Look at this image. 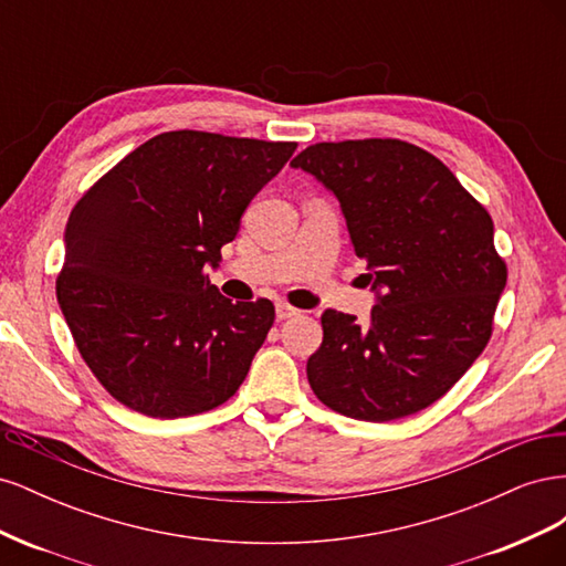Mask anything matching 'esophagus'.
<instances>
[{
    "mask_svg": "<svg viewBox=\"0 0 566 566\" xmlns=\"http://www.w3.org/2000/svg\"><path fill=\"white\" fill-rule=\"evenodd\" d=\"M300 310H295V306H290L287 302H276V316L283 321V318H293L297 316Z\"/></svg>",
    "mask_w": 566,
    "mask_h": 566,
    "instance_id": "obj_1",
    "label": "esophagus"
}]
</instances>
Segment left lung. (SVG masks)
<instances>
[{
  "label": "left lung",
  "instance_id": "1",
  "mask_svg": "<svg viewBox=\"0 0 566 566\" xmlns=\"http://www.w3.org/2000/svg\"><path fill=\"white\" fill-rule=\"evenodd\" d=\"M290 165L337 196L378 290L368 325L323 312V342L306 361L314 394L366 422L432 406L493 333L507 266L491 214L432 153L399 139L323 142Z\"/></svg>",
  "mask_w": 566,
  "mask_h": 566
}]
</instances>
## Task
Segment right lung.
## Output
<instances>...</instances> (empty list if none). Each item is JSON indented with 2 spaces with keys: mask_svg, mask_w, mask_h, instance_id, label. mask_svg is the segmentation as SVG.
Returning <instances> with one entry per match:
<instances>
[{
  "mask_svg": "<svg viewBox=\"0 0 566 566\" xmlns=\"http://www.w3.org/2000/svg\"><path fill=\"white\" fill-rule=\"evenodd\" d=\"M295 142L179 129L153 136L75 202L56 297L75 347L115 401L186 418L229 401L276 318L210 283L250 200Z\"/></svg>",
  "mask_w": 566,
  "mask_h": 566,
  "instance_id": "add662e5",
  "label": "right lung"
}]
</instances>
